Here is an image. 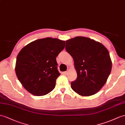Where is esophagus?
<instances>
[{
    "label": "esophagus",
    "instance_id": "obj_1",
    "mask_svg": "<svg viewBox=\"0 0 125 125\" xmlns=\"http://www.w3.org/2000/svg\"><path fill=\"white\" fill-rule=\"evenodd\" d=\"M68 71H66V72H65L64 73H63V74H64V75H67L68 74Z\"/></svg>",
    "mask_w": 125,
    "mask_h": 125
}]
</instances>
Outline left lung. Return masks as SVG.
I'll return each mask as SVG.
<instances>
[{"label": "left lung", "instance_id": "obj_1", "mask_svg": "<svg viewBox=\"0 0 125 125\" xmlns=\"http://www.w3.org/2000/svg\"><path fill=\"white\" fill-rule=\"evenodd\" d=\"M66 50L73 57L76 80L72 89L82 96L94 95L106 83L112 68L109 51L104 45L90 38L76 36L66 41Z\"/></svg>", "mask_w": 125, "mask_h": 125}]
</instances>
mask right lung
I'll return each mask as SVG.
<instances>
[{
  "mask_svg": "<svg viewBox=\"0 0 125 125\" xmlns=\"http://www.w3.org/2000/svg\"><path fill=\"white\" fill-rule=\"evenodd\" d=\"M65 46L64 41L46 38L31 42L20 51L15 72L29 93L42 96L53 90L56 79L60 75L56 57Z\"/></svg>",
  "mask_w": 125,
  "mask_h": 125,
  "instance_id": "obj_1",
  "label": "right lung"
}]
</instances>
